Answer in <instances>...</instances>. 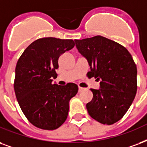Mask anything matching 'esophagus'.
<instances>
[{
	"label": "esophagus",
	"instance_id": "obj_1",
	"mask_svg": "<svg viewBox=\"0 0 147 147\" xmlns=\"http://www.w3.org/2000/svg\"><path fill=\"white\" fill-rule=\"evenodd\" d=\"M84 89H85V88H82V87H80V86H79V87H78V91H79V92L83 91Z\"/></svg>",
	"mask_w": 147,
	"mask_h": 147
}]
</instances>
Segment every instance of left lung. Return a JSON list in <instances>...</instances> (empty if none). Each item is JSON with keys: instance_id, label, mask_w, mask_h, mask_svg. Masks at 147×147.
Instances as JSON below:
<instances>
[{"instance_id": "obj_1", "label": "left lung", "mask_w": 147, "mask_h": 147, "mask_svg": "<svg viewBox=\"0 0 147 147\" xmlns=\"http://www.w3.org/2000/svg\"><path fill=\"white\" fill-rule=\"evenodd\" d=\"M75 41L90 66L88 77L100 81L98 89L91 88L93 98L87 111L98 123L112 125L123 118L136 96V64L125 47L102 36Z\"/></svg>"}]
</instances>
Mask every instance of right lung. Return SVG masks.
I'll use <instances>...</instances> for the list:
<instances>
[{"instance_id":"add662e5","label":"right lung","mask_w":147,"mask_h":147,"mask_svg":"<svg viewBox=\"0 0 147 147\" xmlns=\"http://www.w3.org/2000/svg\"><path fill=\"white\" fill-rule=\"evenodd\" d=\"M71 39L43 38L29 45L17 62L14 88L17 100L29 122L38 128L53 130L67 119L69 101L78 86L52 84L59 58L73 49Z\"/></svg>"}]
</instances>
